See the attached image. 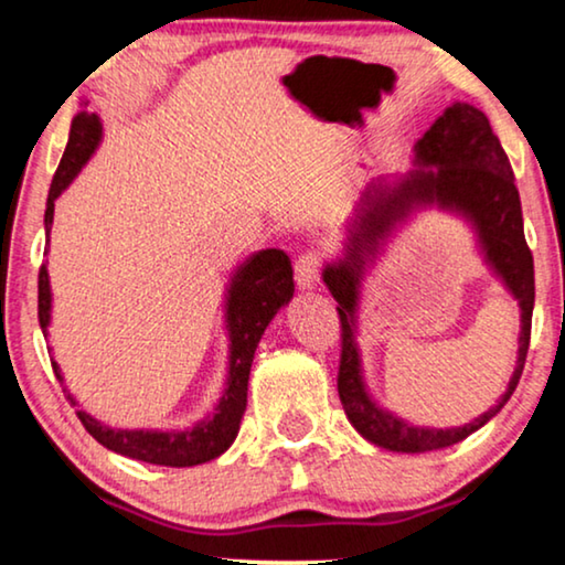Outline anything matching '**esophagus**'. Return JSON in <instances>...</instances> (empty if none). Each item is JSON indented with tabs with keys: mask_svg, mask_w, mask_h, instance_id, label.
Segmentation results:
<instances>
[{
	"mask_svg": "<svg viewBox=\"0 0 565 565\" xmlns=\"http://www.w3.org/2000/svg\"><path fill=\"white\" fill-rule=\"evenodd\" d=\"M321 277V257L316 252H306L296 259V280L303 290L313 288Z\"/></svg>",
	"mask_w": 565,
	"mask_h": 565,
	"instance_id": "1",
	"label": "esophagus"
}]
</instances>
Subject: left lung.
Here are the masks:
<instances>
[{"mask_svg": "<svg viewBox=\"0 0 565 565\" xmlns=\"http://www.w3.org/2000/svg\"><path fill=\"white\" fill-rule=\"evenodd\" d=\"M439 206L466 217L477 231L484 260L521 303V350L505 396L478 420L462 428H414L381 409L369 396L356 344L359 290L366 267L382 250L387 236L414 210ZM323 282L337 300L342 321V360L337 388L344 414L367 443L393 452H431L450 447L493 419L520 383L530 347L535 269L524 242L522 203L491 122L478 107L452 103L414 146V169L396 182H373L362 192L342 254L323 265Z\"/></svg>", "mask_w": 565, "mask_h": 565, "instance_id": "left-lung-1", "label": "left lung"}]
</instances>
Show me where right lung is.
<instances>
[{
  "mask_svg": "<svg viewBox=\"0 0 565 565\" xmlns=\"http://www.w3.org/2000/svg\"><path fill=\"white\" fill-rule=\"evenodd\" d=\"M99 141H103V122H99L97 113L84 110L74 115L72 130H68V143L61 164L53 174L49 203H45V238L51 242V226H53V203H56L61 192L74 182V177L82 172L84 164L97 151ZM49 254V249H45ZM292 290V267L288 254L282 249H262L246 257L242 265L231 275L226 288V331H228V375L226 385L218 404L213 412H207L203 419L192 424V427L182 429H115L107 427L95 416H89L84 408H79L72 393L66 391L64 375H61L58 362L53 360V373H56L58 383L64 385V393L68 404L76 406V416L84 424V429L105 445L107 450L126 455V458L151 462V466H169V468H190L200 466V462L215 460L234 445L242 427V416L246 412V391H249V373L254 352L269 321L275 319L282 306L290 303ZM51 280L45 265L38 275V319H41L43 337H49L51 323Z\"/></svg>",
  "mask_w": 565,
  "mask_h": 565,
  "instance_id": "1",
  "label": "right lung"
}]
</instances>
